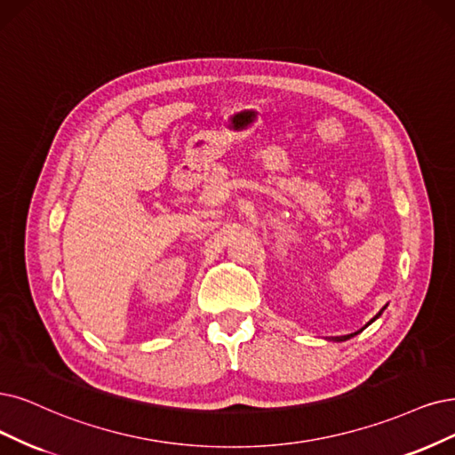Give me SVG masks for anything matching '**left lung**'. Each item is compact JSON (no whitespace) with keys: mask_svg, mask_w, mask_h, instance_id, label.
<instances>
[{"mask_svg":"<svg viewBox=\"0 0 455 455\" xmlns=\"http://www.w3.org/2000/svg\"><path fill=\"white\" fill-rule=\"evenodd\" d=\"M386 307H388V304H386V306H384V307H382V309H380V311H379V313H377V315L371 318V321H369L365 326H369V324H371V323H375L377 318L382 315V311H384ZM362 330H363V328H362ZM362 330H360V331H362ZM360 331H356V333H350V335H341V338H326V341H335V343H341V341H347V339H350V338H355V335H358Z\"/></svg>","mask_w":455,"mask_h":455,"instance_id":"8db88e82","label":"left lung"}]
</instances>
